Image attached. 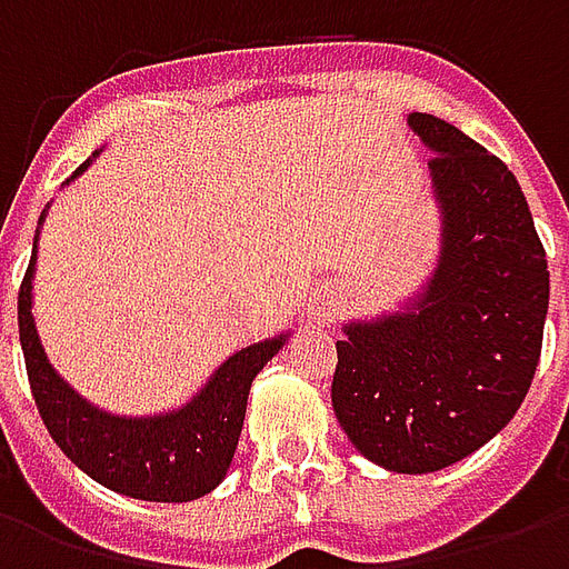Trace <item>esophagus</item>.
Masks as SVG:
<instances>
[{"label": "esophagus", "mask_w": 569, "mask_h": 569, "mask_svg": "<svg viewBox=\"0 0 569 569\" xmlns=\"http://www.w3.org/2000/svg\"><path fill=\"white\" fill-rule=\"evenodd\" d=\"M308 317L310 320H322V317H329V301H320V298H313L308 305Z\"/></svg>", "instance_id": "1"}]
</instances>
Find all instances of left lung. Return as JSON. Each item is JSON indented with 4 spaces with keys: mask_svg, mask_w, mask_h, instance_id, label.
Returning a JSON list of instances; mask_svg holds the SVG:
<instances>
[{
    "mask_svg": "<svg viewBox=\"0 0 569 569\" xmlns=\"http://www.w3.org/2000/svg\"><path fill=\"white\" fill-rule=\"evenodd\" d=\"M439 256L396 310L347 320L335 418L366 460L423 476L463 460L525 402L549 313V264L512 170L427 112Z\"/></svg>",
    "mask_w": 569,
    "mask_h": 569,
    "instance_id": "left-lung-1",
    "label": "left lung"
}]
</instances>
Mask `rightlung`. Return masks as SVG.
<instances>
[{"instance_id": "right-lung-1", "label": "right lung", "mask_w": 569, "mask_h": 569, "mask_svg": "<svg viewBox=\"0 0 569 569\" xmlns=\"http://www.w3.org/2000/svg\"><path fill=\"white\" fill-rule=\"evenodd\" d=\"M103 149H97L72 173L79 179ZM67 179V186L72 182ZM51 207V203H48ZM42 210L36 240H32L30 268L23 273L18 296L20 347L27 359L32 396L51 439L60 445L81 472H88L103 488L149 502H188L198 500L222 485V478L234 460L237 439L247 418L249 387L268 362H271L292 329L240 347L212 371L198 393H191L182 406L158 415H112L93 406L72 383L54 369L42 345V335L32 313V283L39 261V234L48 216Z\"/></svg>"}]
</instances>
